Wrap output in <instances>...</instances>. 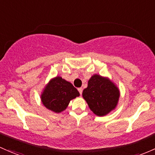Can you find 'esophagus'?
Segmentation results:
<instances>
[{
  "label": "esophagus",
  "instance_id": "34e87169",
  "mask_svg": "<svg viewBox=\"0 0 155 155\" xmlns=\"http://www.w3.org/2000/svg\"><path fill=\"white\" fill-rule=\"evenodd\" d=\"M78 91H79V93H80V95H81V93H82V91H83V89L81 87H79V88H78Z\"/></svg>",
  "mask_w": 155,
  "mask_h": 155
}]
</instances>
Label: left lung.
<instances>
[{
  "instance_id": "1",
  "label": "left lung",
  "mask_w": 155,
  "mask_h": 155,
  "mask_svg": "<svg viewBox=\"0 0 155 155\" xmlns=\"http://www.w3.org/2000/svg\"><path fill=\"white\" fill-rule=\"evenodd\" d=\"M82 96L93 113L104 116L117 106L120 92L107 78L95 74L88 81L87 87L83 91Z\"/></svg>"
}]
</instances>
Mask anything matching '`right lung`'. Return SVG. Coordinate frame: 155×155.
Returning a JSON list of instances; mask_svg holds the SVG:
<instances>
[{"mask_svg":"<svg viewBox=\"0 0 155 155\" xmlns=\"http://www.w3.org/2000/svg\"><path fill=\"white\" fill-rule=\"evenodd\" d=\"M79 96L71 83L57 76L49 81L41 95L44 106L54 113H61L67 108L70 101Z\"/></svg>","mask_w":155,"mask_h":155,"instance_id":"right-lung-1","label":"right lung"}]
</instances>
